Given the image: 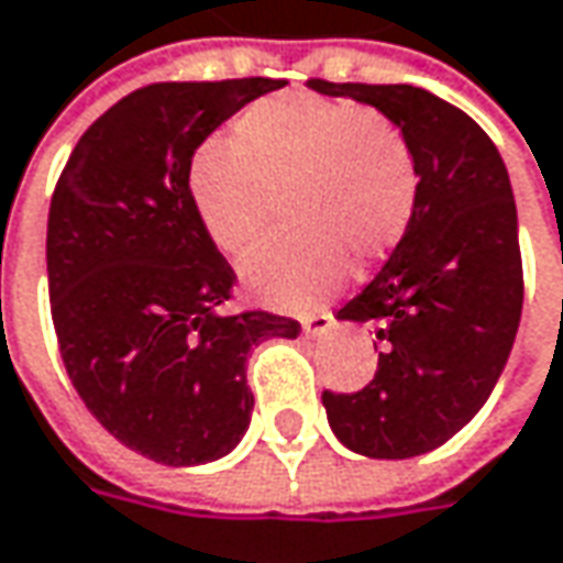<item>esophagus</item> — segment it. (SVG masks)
Masks as SVG:
<instances>
[{"label": "esophagus", "mask_w": 563, "mask_h": 563, "mask_svg": "<svg viewBox=\"0 0 563 563\" xmlns=\"http://www.w3.org/2000/svg\"><path fill=\"white\" fill-rule=\"evenodd\" d=\"M335 329V316L332 313H316L303 319V335L307 338H322Z\"/></svg>", "instance_id": "34e87169"}]
</instances>
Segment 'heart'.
<instances>
[{
    "mask_svg": "<svg viewBox=\"0 0 563 563\" xmlns=\"http://www.w3.org/2000/svg\"><path fill=\"white\" fill-rule=\"evenodd\" d=\"M190 200L209 241L241 256L266 231L275 200L288 231L241 263L247 291L282 310H307L407 238L420 172L398 124L354 99L275 93L231 121L228 146L190 163Z\"/></svg>",
    "mask_w": 563,
    "mask_h": 563,
    "instance_id": "1",
    "label": "heart"
}]
</instances>
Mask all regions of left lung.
Listing matches in <instances>:
<instances>
[{"label":"left lung","instance_id":"8db88e82","mask_svg":"<svg viewBox=\"0 0 563 563\" xmlns=\"http://www.w3.org/2000/svg\"><path fill=\"white\" fill-rule=\"evenodd\" d=\"M307 87L376 106L417 159L413 225L376 278L338 310L376 325V376L360 391H322L329 422L351 451L417 457L479 413L520 325L523 260L508 168L476 121L429 90L322 77Z\"/></svg>","mask_w":563,"mask_h":563}]
</instances>
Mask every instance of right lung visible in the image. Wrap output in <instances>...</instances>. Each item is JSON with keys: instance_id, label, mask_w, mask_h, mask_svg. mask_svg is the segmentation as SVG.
Wrapping results in <instances>:
<instances>
[{"instance_id": "add662e5", "label": "right lung", "mask_w": 563, "mask_h": 563, "mask_svg": "<svg viewBox=\"0 0 563 563\" xmlns=\"http://www.w3.org/2000/svg\"><path fill=\"white\" fill-rule=\"evenodd\" d=\"M272 77L150 84L102 112L58 175L46 269L58 354L87 410L168 466L206 464L247 432V354L300 322L222 316L238 275L197 219V146Z\"/></svg>"}]
</instances>
